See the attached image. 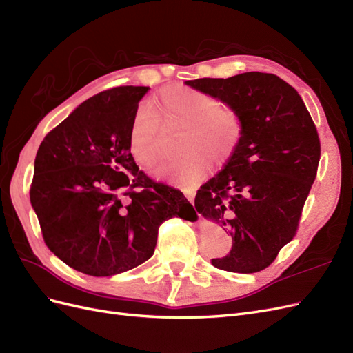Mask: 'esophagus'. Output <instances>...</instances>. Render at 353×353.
<instances>
[{"mask_svg": "<svg viewBox=\"0 0 353 353\" xmlns=\"http://www.w3.org/2000/svg\"><path fill=\"white\" fill-rule=\"evenodd\" d=\"M184 194H185V197L188 199L190 203L194 201V196H196V191H194V190H185Z\"/></svg>", "mask_w": 353, "mask_h": 353, "instance_id": "esophagus-1", "label": "esophagus"}]
</instances>
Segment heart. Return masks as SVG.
Segmentation results:
<instances>
[{"label":"heart","instance_id":"1","mask_svg":"<svg viewBox=\"0 0 353 353\" xmlns=\"http://www.w3.org/2000/svg\"><path fill=\"white\" fill-rule=\"evenodd\" d=\"M153 104L154 110L141 105L131 121L128 148L137 165L150 168L154 163L160 122L165 126H184L179 143L184 153L152 168L154 178L183 188L196 187L210 170V160L221 166L237 150L243 119L232 105L181 85L165 88Z\"/></svg>","mask_w":353,"mask_h":353}]
</instances>
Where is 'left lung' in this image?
Segmentation results:
<instances>
[{
  "instance_id": "obj_1",
  "label": "left lung",
  "mask_w": 353,
  "mask_h": 353,
  "mask_svg": "<svg viewBox=\"0 0 353 353\" xmlns=\"http://www.w3.org/2000/svg\"><path fill=\"white\" fill-rule=\"evenodd\" d=\"M236 108L241 141L219 174L197 191L199 213L232 237L230 254L212 259L223 271L270 266L292 241L321 154L311 114L297 91L272 73L185 81Z\"/></svg>"
}]
</instances>
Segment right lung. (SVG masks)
<instances>
[{"label":"right lung","mask_w":353,"mask_h":353,"mask_svg":"<svg viewBox=\"0 0 353 353\" xmlns=\"http://www.w3.org/2000/svg\"><path fill=\"white\" fill-rule=\"evenodd\" d=\"M148 87H117L79 104L35 157L30 205L48 249L92 276L130 271L153 256L160 223L196 221L179 190L156 184L128 148Z\"/></svg>","instance_id":"1"}]
</instances>
